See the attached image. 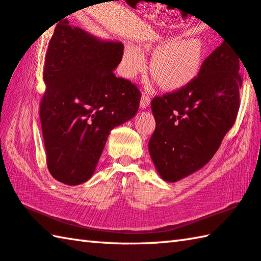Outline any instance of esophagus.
<instances>
[{
  "mask_svg": "<svg viewBox=\"0 0 261 261\" xmlns=\"http://www.w3.org/2000/svg\"><path fill=\"white\" fill-rule=\"evenodd\" d=\"M149 105H150V97H149L148 95L143 94V95H142V97H141L140 107L144 110V109H147V108L149 107Z\"/></svg>",
  "mask_w": 261,
  "mask_h": 261,
  "instance_id": "1",
  "label": "esophagus"
}]
</instances>
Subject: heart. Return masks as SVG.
Wrapping results in <instances>:
<instances>
[{
	"label": "heart",
	"mask_w": 261,
	"mask_h": 261,
	"mask_svg": "<svg viewBox=\"0 0 261 261\" xmlns=\"http://www.w3.org/2000/svg\"><path fill=\"white\" fill-rule=\"evenodd\" d=\"M156 50L150 70L156 75L161 86L166 90H177L191 84L199 74L203 65L205 44L198 36L177 39L168 43L152 41L143 43V50ZM147 58L136 45L127 44L123 50L122 75L133 79L144 71Z\"/></svg>",
	"instance_id": "obj_1"
}]
</instances>
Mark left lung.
<instances>
[{
  "instance_id": "1",
  "label": "left lung",
  "mask_w": 261,
  "mask_h": 261,
  "mask_svg": "<svg viewBox=\"0 0 261 261\" xmlns=\"http://www.w3.org/2000/svg\"><path fill=\"white\" fill-rule=\"evenodd\" d=\"M240 59L223 41L191 84L152 99L156 129L149 152L164 181L176 182L206 165L234 125L242 87Z\"/></svg>"
}]
</instances>
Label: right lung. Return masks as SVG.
Returning <instances> with one entry per match:
<instances>
[{"instance_id":"right-lung-1","label":"right lung","mask_w":261,"mask_h":261,"mask_svg":"<svg viewBox=\"0 0 261 261\" xmlns=\"http://www.w3.org/2000/svg\"><path fill=\"white\" fill-rule=\"evenodd\" d=\"M122 54L121 42L99 39L67 19L49 41L40 119L48 170L64 185L88 181L110 132L138 113V87L113 73Z\"/></svg>"}]
</instances>
